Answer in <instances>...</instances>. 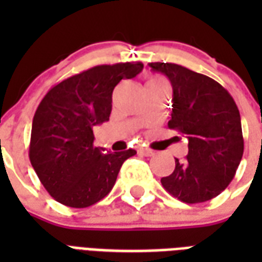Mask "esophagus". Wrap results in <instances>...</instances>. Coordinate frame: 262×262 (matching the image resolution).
I'll return each mask as SVG.
<instances>
[{"label": "esophagus", "instance_id": "esophagus-1", "mask_svg": "<svg viewBox=\"0 0 262 262\" xmlns=\"http://www.w3.org/2000/svg\"><path fill=\"white\" fill-rule=\"evenodd\" d=\"M139 154L143 156H147V158L155 155V152L152 151V149H148V148H141V149H139Z\"/></svg>", "mask_w": 262, "mask_h": 262}]
</instances>
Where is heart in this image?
<instances>
[{
	"label": "heart",
	"mask_w": 262,
	"mask_h": 262,
	"mask_svg": "<svg viewBox=\"0 0 262 262\" xmlns=\"http://www.w3.org/2000/svg\"><path fill=\"white\" fill-rule=\"evenodd\" d=\"M149 81H160V80H156V79H152V80H149Z\"/></svg>",
	"instance_id": "obj_1"
}]
</instances>
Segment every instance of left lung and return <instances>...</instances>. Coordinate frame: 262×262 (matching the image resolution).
Returning a JSON list of instances; mask_svg holds the SVG:
<instances>
[{
  "label": "left lung",
  "mask_w": 262,
  "mask_h": 262,
  "mask_svg": "<svg viewBox=\"0 0 262 262\" xmlns=\"http://www.w3.org/2000/svg\"><path fill=\"white\" fill-rule=\"evenodd\" d=\"M167 76L172 87L168 127L189 140L183 160L160 179L166 190L187 204L205 203L231 182L244 155L239 110L217 81L177 63H148Z\"/></svg>",
  "instance_id": "8db88e82"
}]
</instances>
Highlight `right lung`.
<instances>
[{
    "label": "right lung",
    "mask_w": 262,
    "mask_h": 262,
    "mask_svg": "<svg viewBox=\"0 0 262 262\" xmlns=\"http://www.w3.org/2000/svg\"><path fill=\"white\" fill-rule=\"evenodd\" d=\"M141 62L99 65L54 85L32 121L30 160L55 201L87 208L104 199L119 168L135 149L102 152L94 147V126L110 118L113 91L143 71Z\"/></svg>",
    "instance_id": "1"
}]
</instances>
